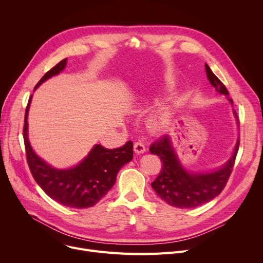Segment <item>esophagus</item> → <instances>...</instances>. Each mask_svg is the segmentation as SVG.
<instances>
[{
  "mask_svg": "<svg viewBox=\"0 0 263 263\" xmlns=\"http://www.w3.org/2000/svg\"><path fill=\"white\" fill-rule=\"evenodd\" d=\"M134 150L136 154H143L146 151V147H145V144L141 141H137L134 143Z\"/></svg>",
  "mask_w": 263,
  "mask_h": 263,
  "instance_id": "obj_1",
  "label": "esophagus"
}]
</instances>
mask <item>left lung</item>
I'll return each instance as SVG.
<instances>
[{"instance_id": "left-lung-1", "label": "left lung", "mask_w": 263, "mask_h": 263, "mask_svg": "<svg viewBox=\"0 0 263 263\" xmlns=\"http://www.w3.org/2000/svg\"><path fill=\"white\" fill-rule=\"evenodd\" d=\"M205 72L211 85L217 92L225 96L229 95L226 86L206 64ZM229 101L232 103L231 99ZM239 145L240 139L236 144L231 159L222 168L206 174H190L179 163L170 135H162L149 148L150 153L159 156L162 162L161 171L156 180L151 183V186L161 199L176 208L191 209L202 205L220 194L226 186L234 166Z\"/></svg>"}]
</instances>
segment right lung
<instances>
[{
	"label": "right lung",
	"instance_id": "right-lung-1",
	"mask_svg": "<svg viewBox=\"0 0 263 263\" xmlns=\"http://www.w3.org/2000/svg\"><path fill=\"white\" fill-rule=\"evenodd\" d=\"M66 59L61 61L40 79L35 86L49 78L59 74L66 65ZM32 98V96H31ZM31 98L25 108L23 140L26 161L37 184L53 200L70 208H89L99 202L113 187L119 170L133 158V143L107 149L96 145L78 166L70 170H57L38 158L27 139V113Z\"/></svg>",
	"mask_w": 263,
	"mask_h": 263
}]
</instances>
